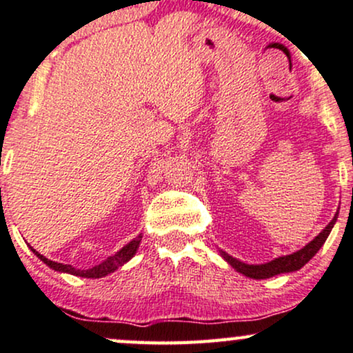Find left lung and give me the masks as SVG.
<instances>
[{"instance_id":"obj_1","label":"left lung","mask_w":353,"mask_h":353,"mask_svg":"<svg viewBox=\"0 0 353 353\" xmlns=\"http://www.w3.org/2000/svg\"><path fill=\"white\" fill-rule=\"evenodd\" d=\"M337 215H339V212L336 213V216L332 218L331 223H329V225L325 226V228L321 231V233L316 236V238L311 241L310 244H306L305 248L300 249V251L290 254V256L279 257V259H275V261L267 262V264L248 265V264H244V262L236 261V259L228 256L226 252H221V256L230 262L233 269L241 272L243 275L251 276V279H256V280L270 279V276L279 275V274H287V272H295L298 269H301V267L305 265L310 259H313L314 254L318 252L321 248H323V244L325 243V239H327L329 233H331L334 223L337 221Z\"/></svg>"}]
</instances>
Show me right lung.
<instances>
[{
  "instance_id": "obj_1",
  "label": "right lung",
  "mask_w": 353,
  "mask_h": 353,
  "mask_svg": "<svg viewBox=\"0 0 353 353\" xmlns=\"http://www.w3.org/2000/svg\"><path fill=\"white\" fill-rule=\"evenodd\" d=\"M140 241H141V236H137V238L130 241L127 246H123L122 249H120V251L115 254V256L107 257L104 262H101V264H97V265L91 267V269H86V270L74 269L73 265H68V264H58V262L48 261L47 257L40 256V254L37 251H34L32 248H30V249H32V252L40 259V261L43 262V264H47L53 270L66 272V274L78 275V276H86V279H101V276H105L107 274H112V272L117 270L120 265H123L125 262L130 261V259L135 256L138 246H140Z\"/></svg>"
}]
</instances>
